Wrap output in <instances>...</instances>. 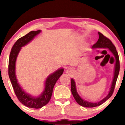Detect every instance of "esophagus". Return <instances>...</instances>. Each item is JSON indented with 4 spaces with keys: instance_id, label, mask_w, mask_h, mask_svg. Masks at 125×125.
I'll return each mask as SVG.
<instances>
[{
    "instance_id": "1",
    "label": "esophagus",
    "mask_w": 125,
    "mask_h": 125,
    "mask_svg": "<svg viewBox=\"0 0 125 125\" xmlns=\"http://www.w3.org/2000/svg\"><path fill=\"white\" fill-rule=\"evenodd\" d=\"M72 71H73V70L72 68H68L66 70V72L67 73H71L72 72Z\"/></svg>"
}]
</instances>
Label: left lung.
Segmentation results:
<instances>
[{
    "mask_svg": "<svg viewBox=\"0 0 125 125\" xmlns=\"http://www.w3.org/2000/svg\"><path fill=\"white\" fill-rule=\"evenodd\" d=\"M99 34V39L98 41L95 44L93 45L92 48H107L109 49V51L112 53V54L114 55L115 58L116 59V63L115 66V72H114V76H113V81L112 83L111 87L109 91V93L106 96L104 99L100 100V102L97 103H92L86 101L81 98L80 96L79 95L77 92L76 89V84L74 82V80L73 79H71V92L73 96L74 99L77 102V103L79 104L82 106L86 107H96L98 106L101 105L102 104H104V102L109 99L111 96L112 95L113 91H114L116 83V81L117 77H118L119 73L120 70V62H119V58L118 53L116 51L115 46L114 44L112 43L111 41L106 38V36L102 34L101 33L98 32Z\"/></svg>",
    "mask_w": 125,
    "mask_h": 125,
    "instance_id": "obj_1",
    "label": "left lung"
}]
</instances>
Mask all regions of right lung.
I'll use <instances>...</instances> for the list:
<instances>
[{
    "label": "right lung",
    "mask_w": 125,
    "mask_h": 125,
    "mask_svg": "<svg viewBox=\"0 0 125 125\" xmlns=\"http://www.w3.org/2000/svg\"><path fill=\"white\" fill-rule=\"evenodd\" d=\"M41 31L40 30L31 31L25 36L19 39L13 46L9 59V76L16 96L23 104L28 107L35 109L41 108L48 104L51 99L54 84L63 74L64 71L63 69H60L49 76L46 81L45 88L43 92L38 97H33L25 93L18 83L15 74V63L19 52L21 51V47L25 46L33 39L36 36L38 35Z\"/></svg>",
    "instance_id": "add662e5"
}]
</instances>
